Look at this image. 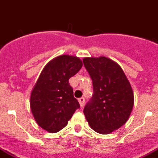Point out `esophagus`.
<instances>
[{
  "mask_svg": "<svg viewBox=\"0 0 158 158\" xmlns=\"http://www.w3.org/2000/svg\"><path fill=\"white\" fill-rule=\"evenodd\" d=\"M79 102L81 107H82L84 106V104H85V98H84V97H80L79 99Z\"/></svg>",
  "mask_w": 158,
  "mask_h": 158,
  "instance_id": "obj_1",
  "label": "esophagus"
}]
</instances>
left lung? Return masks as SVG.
I'll list each match as a JSON object with an SVG mask.
<instances>
[{
  "label": "left lung",
  "mask_w": 158,
  "mask_h": 158,
  "mask_svg": "<svg viewBox=\"0 0 158 158\" xmlns=\"http://www.w3.org/2000/svg\"><path fill=\"white\" fill-rule=\"evenodd\" d=\"M83 64L94 89L83 113L94 131L108 134L129 119L134 104L132 87L120 66L107 57H86Z\"/></svg>",
  "instance_id": "left-lung-1"
}]
</instances>
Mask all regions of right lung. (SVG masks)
Returning a JSON list of instances; mask_svg holds the SVG:
<instances>
[{
  "instance_id": "right-lung-1",
  "label": "right lung",
  "mask_w": 158,
  "mask_h": 158,
  "mask_svg": "<svg viewBox=\"0 0 158 158\" xmlns=\"http://www.w3.org/2000/svg\"><path fill=\"white\" fill-rule=\"evenodd\" d=\"M82 66L79 57L61 55L53 59L42 71L30 97L31 110L42 129L59 132L80 107L69 80Z\"/></svg>"
}]
</instances>
